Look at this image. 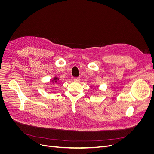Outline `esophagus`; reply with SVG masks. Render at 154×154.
Wrapping results in <instances>:
<instances>
[{"label":"esophagus","instance_id":"esophagus-1","mask_svg":"<svg viewBox=\"0 0 154 154\" xmlns=\"http://www.w3.org/2000/svg\"><path fill=\"white\" fill-rule=\"evenodd\" d=\"M74 80L75 82H79L80 80V77H74Z\"/></svg>","mask_w":154,"mask_h":154}]
</instances>
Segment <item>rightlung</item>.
I'll return each instance as SVG.
<instances>
[{
    "label": "right lung",
    "mask_w": 154,
    "mask_h": 154,
    "mask_svg": "<svg viewBox=\"0 0 154 154\" xmlns=\"http://www.w3.org/2000/svg\"><path fill=\"white\" fill-rule=\"evenodd\" d=\"M57 77H55L54 79V80H52V82H57ZM59 80V79H58Z\"/></svg>",
    "instance_id": "obj_1"
}]
</instances>
